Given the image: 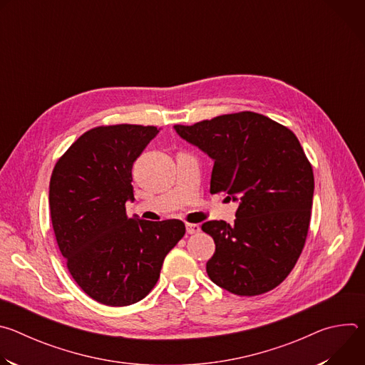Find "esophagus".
Masks as SVG:
<instances>
[{
    "label": "esophagus",
    "instance_id": "34e87169",
    "mask_svg": "<svg viewBox=\"0 0 365 365\" xmlns=\"http://www.w3.org/2000/svg\"><path fill=\"white\" fill-rule=\"evenodd\" d=\"M186 231H187V234H197L199 231H200V227H199V224H186Z\"/></svg>",
    "mask_w": 365,
    "mask_h": 365
}]
</instances>
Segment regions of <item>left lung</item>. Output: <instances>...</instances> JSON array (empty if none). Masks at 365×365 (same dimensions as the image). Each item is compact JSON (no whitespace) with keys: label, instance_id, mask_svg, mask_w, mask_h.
<instances>
[{"label":"left lung","instance_id":"left-lung-1","mask_svg":"<svg viewBox=\"0 0 365 365\" xmlns=\"http://www.w3.org/2000/svg\"><path fill=\"white\" fill-rule=\"evenodd\" d=\"M175 128L214 160L211 193L240 199L234 225L202 224L215 241L207 276L238 296L273 290L293 270L310 224L314 170L297 137L251 111Z\"/></svg>","mask_w":365,"mask_h":365}]
</instances>
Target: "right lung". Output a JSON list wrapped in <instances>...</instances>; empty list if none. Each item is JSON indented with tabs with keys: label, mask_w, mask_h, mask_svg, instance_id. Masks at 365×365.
<instances>
[{
	"label": "right lung",
	"mask_w": 365,
	"mask_h": 365,
	"mask_svg": "<svg viewBox=\"0 0 365 365\" xmlns=\"http://www.w3.org/2000/svg\"><path fill=\"white\" fill-rule=\"evenodd\" d=\"M159 133L154 125H101L83 133L56 162L48 206L55 237L78 286L107 306L144 299L168 252L183 238L179 220L130 218L133 163Z\"/></svg>",
	"instance_id": "add662e5"
}]
</instances>
